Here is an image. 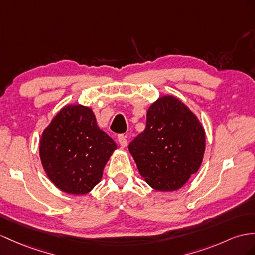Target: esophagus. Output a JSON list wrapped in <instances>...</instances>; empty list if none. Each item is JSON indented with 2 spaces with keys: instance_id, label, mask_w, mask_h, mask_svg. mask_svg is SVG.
Returning <instances> with one entry per match:
<instances>
[{
  "instance_id": "esophagus-1",
  "label": "esophagus",
  "mask_w": 255,
  "mask_h": 255,
  "mask_svg": "<svg viewBox=\"0 0 255 255\" xmlns=\"http://www.w3.org/2000/svg\"><path fill=\"white\" fill-rule=\"evenodd\" d=\"M118 141H119V144L122 148H126L127 145H128V139H127V136L126 135H119L118 136Z\"/></svg>"
}]
</instances>
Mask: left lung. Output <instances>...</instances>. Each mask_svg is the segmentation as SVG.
Returning a JSON list of instances; mask_svg holds the SVG:
<instances>
[{
	"label": "left lung",
	"mask_w": 255,
	"mask_h": 255,
	"mask_svg": "<svg viewBox=\"0 0 255 255\" xmlns=\"http://www.w3.org/2000/svg\"><path fill=\"white\" fill-rule=\"evenodd\" d=\"M206 132L198 117L173 95L149 106L146 128L128 145L141 177L158 191L182 188L201 166Z\"/></svg>",
	"instance_id": "8db88e82"
}]
</instances>
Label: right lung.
Instances as JSON below:
<instances>
[{
  "label": "right lung",
  "mask_w": 255,
  "mask_h": 255,
  "mask_svg": "<svg viewBox=\"0 0 255 255\" xmlns=\"http://www.w3.org/2000/svg\"><path fill=\"white\" fill-rule=\"evenodd\" d=\"M117 148L97 126L92 108L68 104L43 129L39 153L49 181L66 194L79 196L89 194L102 181Z\"/></svg>",
  "instance_id": "right-lung-1"
}]
</instances>
